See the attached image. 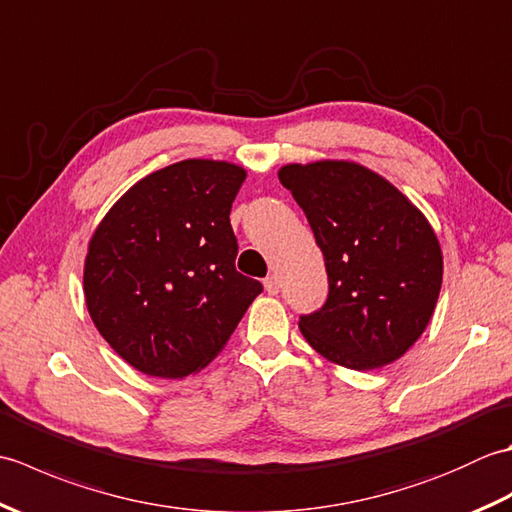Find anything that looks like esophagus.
Wrapping results in <instances>:
<instances>
[{
    "instance_id": "esophagus-1",
    "label": "esophagus",
    "mask_w": 512,
    "mask_h": 512,
    "mask_svg": "<svg viewBox=\"0 0 512 512\" xmlns=\"http://www.w3.org/2000/svg\"><path fill=\"white\" fill-rule=\"evenodd\" d=\"M264 288H266L268 295H277L279 288H281L279 277H277V275H268V277L264 279Z\"/></svg>"
}]
</instances>
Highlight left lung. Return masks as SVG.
<instances>
[{
	"label": "left lung",
	"mask_w": 512,
	"mask_h": 512,
	"mask_svg": "<svg viewBox=\"0 0 512 512\" xmlns=\"http://www.w3.org/2000/svg\"><path fill=\"white\" fill-rule=\"evenodd\" d=\"M279 180L308 217L328 270V299L301 314L306 341L347 369L394 363L431 321L442 250L416 206L356 162L286 165Z\"/></svg>",
	"instance_id": "obj_1"
}]
</instances>
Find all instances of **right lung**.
I'll list each match as a JSON object with an SVG mask.
<instances>
[{
	"label": "right lung",
	"mask_w": 512,
	"mask_h": 512,
	"mask_svg": "<svg viewBox=\"0 0 512 512\" xmlns=\"http://www.w3.org/2000/svg\"><path fill=\"white\" fill-rule=\"evenodd\" d=\"M244 178L231 162H176L136 182L94 231L85 303L138 372L184 378L206 367L264 290L235 268L228 215Z\"/></svg>",
	"instance_id": "add662e5"
}]
</instances>
